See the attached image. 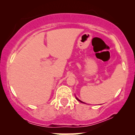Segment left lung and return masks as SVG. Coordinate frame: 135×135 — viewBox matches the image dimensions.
<instances>
[{"mask_svg":"<svg viewBox=\"0 0 135 135\" xmlns=\"http://www.w3.org/2000/svg\"><path fill=\"white\" fill-rule=\"evenodd\" d=\"M75 98H76V99H77V100H78V101H79L80 102H81V103H84V102H83L80 101V100H79V98H77V97H75Z\"/></svg>","mask_w":135,"mask_h":135,"instance_id":"1","label":"left lung"}]
</instances>
